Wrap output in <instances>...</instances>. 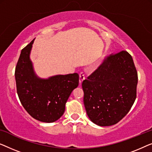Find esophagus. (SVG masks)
Segmentation results:
<instances>
[{
	"instance_id": "34e87169",
	"label": "esophagus",
	"mask_w": 152,
	"mask_h": 152,
	"mask_svg": "<svg viewBox=\"0 0 152 152\" xmlns=\"http://www.w3.org/2000/svg\"><path fill=\"white\" fill-rule=\"evenodd\" d=\"M85 79V74L84 73H83V72H81V73L79 74V81H80V84L83 83V81Z\"/></svg>"
}]
</instances>
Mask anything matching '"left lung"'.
<instances>
[{"label": "left lung", "instance_id": "left-lung-1", "mask_svg": "<svg viewBox=\"0 0 152 152\" xmlns=\"http://www.w3.org/2000/svg\"><path fill=\"white\" fill-rule=\"evenodd\" d=\"M138 74L126 51L110 55L83 80L85 107L96 125H115L125 117L136 98Z\"/></svg>", "mask_w": 152, "mask_h": 152}]
</instances>
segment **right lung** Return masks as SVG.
Returning <instances> with one entry per match:
<instances>
[{
    "instance_id": "right-lung-1",
    "label": "right lung",
    "mask_w": 152,
    "mask_h": 152,
    "mask_svg": "<svg viewBox=\"0 0 152 152\" xmlns=\"http://www.w3.org/2000/svg\"><path fill=\"white\" fill-rule=\"evenodd\" d=\"M34 39L21 51L15 70L17 94L31 117L43 123L56 121L65 112L70 94L78 86L77 73L41 78L34 72L30 53Z\"/></svg>"
}]
</instances>
